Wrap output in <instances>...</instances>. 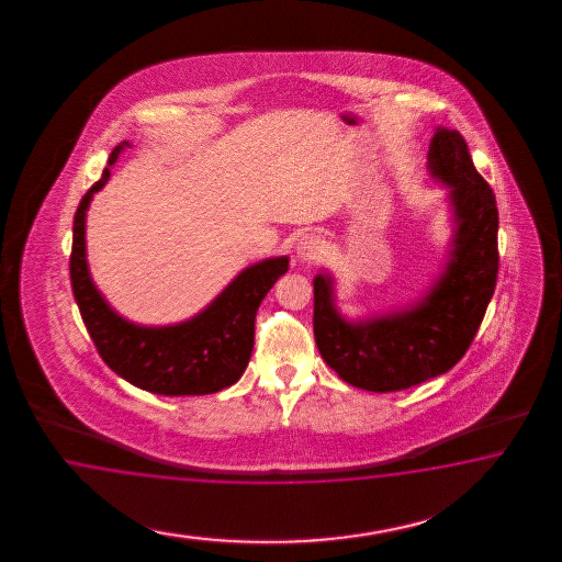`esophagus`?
I'll return each instance as SVG.
<instances>
[{"label":"esophagus","instance_id":"obj_1","mask_svg":"<svg viewBox=\"0 0 562 562\" xmlns=\"http://www.w3.org/2000/svg\"><path fill=\"white\" fill-rule=\"evenodd\" d=\"M324 256V240L317 237V235L306 233V235L299 238V243H296V257H299L303 263H317Z\"/></svg>","mask_w":562,"mask_h":562}]
</instances>
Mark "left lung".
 Segmentation results:
<instances>
[{
	"label": "left lung",
	"instance_id": "1",
	"mask_svg": "<svg viewBox=\"0 0 562 562\" xmlns=\"http://www.w3.org/2000/svg\"><path fill=\"white\" fill-rule=\"evenodd\" d=\"M428 170L451 188L456 235L445 272L420 303L350 324L334 306L331 278L313 280L317 348L340 379L367 392H400L447 373L468 352L493 299L498 210L460 132L437 130Z\"/></svg>",
	"mask_w": 562,
	"mask_h": 562
}]
</instances>
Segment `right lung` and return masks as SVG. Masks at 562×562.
Returning <instances> with one entry per match:
<instances>
[{"label":"right lung","instance_id":"right-lung-1","mask_svg":"<svg viewBox=\"0 0 562 562\" xmlns=\"http://www.w3.org/2000/svg\"><path fill=\"white\" fill-rule=\"evenodd\" d=\"M123 142L109 156V167ZM111 170L86 191L74 216L69 278L82 322L111 371L139 390L158 395H205L237 383L256 340V315L263 296L289 270V257H273L243 270L214 303L193 319L169 327H142L120 317L92 284L86 263V210Z\"/></svg>","mask_w":562,"mask_h":562}]
</instances>
